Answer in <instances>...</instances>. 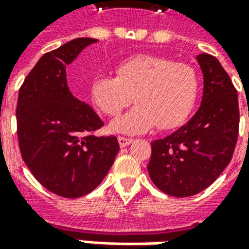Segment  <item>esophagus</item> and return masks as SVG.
<instances>
[{"instance_id": "esophagus-1", "label": "esophagus", "mask_w": 249, "mask_h": 249, "mask_svg": "<svg viewBox=\"0 0 249 249\" xmlns=\"http://www.w3.org/2000/svg\"><path fill=\"white\" fill-rule=\"evenodd\" d=\"M119 144L120 146H128L129 144H132L133 142V140L132 139H129V137H124V136H119Z\"/></svg>"}]
</instances>
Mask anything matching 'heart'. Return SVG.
I'll return each instance as SVG.
<instances>
[{"label": "heart", "mask_w": 249, "mask_h": 249, "mask_svg": "<svg viewBox=\"0 0 249 249\" xmlns=\"http://www.w3.org/2000/svg\"><path fill=\"white\" fill-rule=\"evenodd\" d=\"M116 73L94 77L90 96L108 117L120 116L133 101L139 104L114 123L113 128L120 132L141 133L155 125L162 130L178 128L197 101V71L187 64L155 54H135L121 60Z\"/></svg>", "instance_id": "obj_1"}]
</instances>
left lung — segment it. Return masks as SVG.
I'll list each match as a JSON object with an SVG mask.
<instances>
[{"label":"left lung","mask_w":249,"mask_h":249,"mask_svg":"<svg viewBox=\"0 0 249 249\" xmlns=\"http://www.w3.org/2000/svg\"><path fill=\"white\" fill-rule=\"evenodd\" d=\"M197 61L204 74L200 108L172 135L151 144L149 176L175 197L193 196L213 183L230 164L239 136L235 85L216 57L203 53Z\"/></svg>","instance_id":"obj_1"}]
</instances>
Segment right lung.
I'll use <instances>...</instances> for the list:
<instances>
[{
    "label": "right lung",
    "mask_w": 249,
    "mask_h": 249,
    "mask_svg": "<svg viewBox=\"0 0 249 249\" xmlns=\"http://www.w3.org/2000/svg\"><path fill=\"white\" fill-rule=\"evenodd\" d=\"M96 41L76 38L45 53L18 92L22 160L42 187L61 197H81L97 188L120 149L116 136L94 135L104 123L66 84V65Z\"/></svg>",
    "instance_id": "1"
}]
</instances>
